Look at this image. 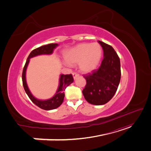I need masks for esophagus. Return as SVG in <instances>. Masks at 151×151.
Wrapping results in <instances>:
<instances>
[{
	"label": "esophagus",
	"mask_w": 151,
	"mask_h": 151,
	"mask_svg": "<svg viewBox=\"0 0 151 151\" xmlns=\"http://www.w3.org/2000/svg\"><path fill=\"white\" fill-rule=\"evenodd\" d=\"M72 75H73V77H74V79L76 78V77H77V76H79V74H77L76 72H73V73H72Z\"/></svg>",
	"instance_id": "34e87169"
}]
</instances>
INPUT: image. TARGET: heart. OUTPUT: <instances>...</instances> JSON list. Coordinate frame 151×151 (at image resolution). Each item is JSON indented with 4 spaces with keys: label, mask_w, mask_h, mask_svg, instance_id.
<instances>
[{
    "label": "heart",
    "mask_w": 151,
    "mask_h": 151,
    "mask_svg": "<svg viewBox=\"0 0 151 151\" xmlns=\"http://www.w3.org/2000/svg\"><path fill=\"white\" fill-rule=\"evenodd\" d=\"M102 54V47L98 43H83L65 52L64 59L70 65L79 63L81 71L88 73L99 65Z\"/></svg>",
    "instance_id": "obj_1"
}]
</instances>
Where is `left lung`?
<instances>
[{
  "label": "left lung",
  "mask_w": 151,
  "mask_h": 151,
  "mask_svg": "<svg viewBox=\"0 0 151 151\" xmlns=\"http://www.w3.org/2000/svg\"><path fill=\"white\" fill-rule=\"evenodd\" d=\"M104 58L98 69L84 76L86 84L83 94L88 103L94 105L106 104L115 95L121 78L120 61L113 48L101 41Z\"/></svg>",
  "instance_id": "1"
}]
</instances>
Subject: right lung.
I'll return each mask as SVG.
<instances>
[{"instance_id":"add662e5","label":"right lung","mask_w":151,"mask_h":151,"mask_svg":"<svg viewBox=\"0 0 151 151\" xmlns=\"http://www.w3.org/2000/svg\"><path fill=\"white\" fill-rule=\"evenodd\" d=\"M57 46V43H50L46 45H43V46L33 50L29 55L28 58H27V60L23 68V70H22V84H23L24 89L26 94H28V97L31 100L32 102L35 104L36 106H38L43 109H45V110H50V109H55L62 104L63 101V98H64L65 96L64 91L65 90L67 87L69 86L74 81V78H73L72 75L71 74L66 75L62 74L60 77V84H59V87L56 94L52 98L48 100L42 101V100H39L35 98L30 93L26 81V70L31 58L39 55L52 54L53 51V49Z\"/></svg>"}]
</instances>
